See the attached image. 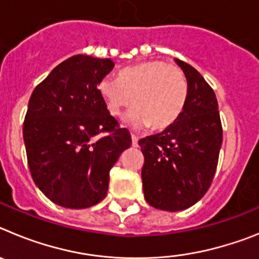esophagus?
<instances>
[{"label":"esophagus","instance_id":"esophagus-1","mask_svg":"<svg viewBox=\"0 0 259 259\" xmlns=\"http://www.w3.org/2000/svg\"><path fill=\"white\" fill-rule=\"evenodd\" d=\"M131 139H132V146L136 148V146L139 145V137H137L136 135H131Z\"/></svg>","mask_w":259,"mask_h":259}]
</instances>
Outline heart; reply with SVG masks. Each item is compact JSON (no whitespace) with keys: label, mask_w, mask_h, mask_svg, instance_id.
I'll return each instance as SVG.
<instances>
[{"label":"heart","mask_w":259,"mask_h":259,"mask_svg":"<svg viewBox=\"0 0 259 259\" xmlns=\"http://www.w3.org/2000/svg\"><path fill=\"white\" fill-rule=\"evenodd\" d=\"M98 93L114 116L135 105L125 116L130 127L143 130L152 125L155 130H163L182 114L188 87L179 67L162 61H149L123 68L118 79H102Z\"/></svg>","instance_id":"b5f03b06"}]
</instances>
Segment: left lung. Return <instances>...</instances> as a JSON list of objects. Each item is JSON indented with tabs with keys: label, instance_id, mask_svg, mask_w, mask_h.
Returning <instances> with one entry per match:
<instances>
[{
	"label": "left lung",
	"instance_id": "1",
	"mask_svg": "<svg viewBox=\"0 0 259 259\" xmlns=\"http://www.w3.org/2000/svg\"><path fill=\"white\" fill-rule=\"evenodd\" d=\"M188 93L176 122L139 141L145 162L141 178L146 202L166 211L193 206L206 193L223 140L218 101L211 87L191 65L175 59Z\"/></svg>",
	"mask_w": 259,
	"mask_h": 259
}]
</instances>
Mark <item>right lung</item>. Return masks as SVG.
Here are the masks:
<instances>
[{"instance_id":"1","label":"right lung","mask_w":259,"mask_h":259,"mask_svg":"<svg viewBox=\"0 0 259 259\" xmlns=\"http://www.w3.org/2000/svg\"><path fill=\"white\" fill-rule=\"evenodd\" d=\"M110 58L74 56L38 84L28 102L23 139L32 179L54 203L85 209L106 197L109 172L131 135L119 128L98 93Z\"/></svg>"}]
</instances>
